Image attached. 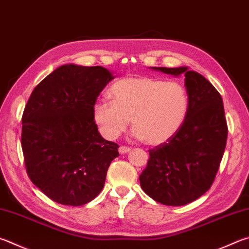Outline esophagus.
I'll list each match as a JSON object with an SVG mask.
<instances>
[{"label":"esophagus","instance_id":"obj_1","mask_svg":"<svg viewBox=\"0 0 249 249\" xmlns=\"http://www.w3.org/2000/svg\"><path fill=\"white\" fill-rule=\"evenodd\" d=\"M129 150H130V148L129 147H126V146H121L119 148L120 153H127V152H129Z\"/></svg>","mask_w":249,"mask_h":249}]
</instances>
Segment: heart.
<instances>
[{
	"mask_svg": "<svg viewBox=\"0 0 249 249\" xmlns=\"http://www.w3.org/2000/svg\"><path fill=\"white\" fill-rule=\"evenodd\" d=\"M111 101L99 100L92 116L107 139H116L129 120L135 136L149 144L168 142L178 132L188 111V96L178 81L139 76L126 77L112 86Z\"/></svg>",
	"mask_w": 249,
	"mask_h": 249,
	"instance_id": "heart-1",
	"label": "heart"
}]
</instances>
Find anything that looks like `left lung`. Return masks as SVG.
<instances>
[{
    "mask_svg": "<svg viewBox=\"0 0 249 249\" xmlns=\"http://www.w3.org/2000/svg\"><path fill=\"white\" fill-rule=\"evenodd\" d=\"M152 69L185 76L188 111L178 132L149 150L140 186L162 205L183 206L202 196L218 173L228 138L222 98L209 80L187 67Z\"/></svg>",
    "mask_w": 249,
    "mask_h": 249,
    "instance_id": "obj_1",
    "label": "left lung"
}]
</instances>
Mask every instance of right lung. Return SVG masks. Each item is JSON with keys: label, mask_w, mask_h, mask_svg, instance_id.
I'll list each match as a JSON object with an SVG mask.
<instances>
[{"label": "right lung", "mask_w": 249, "mask_h": 249, "mask_svg": "<svg viewBox=\"0 0 249 249\" xmlns=\"http://www.w3.org/2000/svg\"><path fill=\"white\" fill-rule=\"evenodd\" d=\"M102 66L63 65L40 81L21 117L27 174L50 199L83 206L105 186L119 144L98 132L92 107L112 80Z\"/></svg>", "instance_id": "add662e5"}]
</instances>
